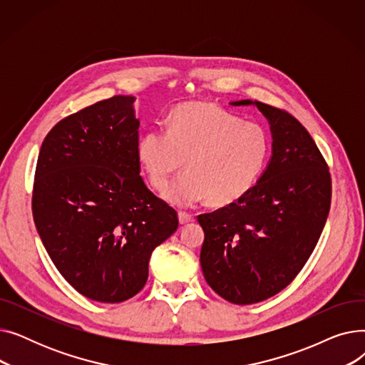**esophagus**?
<instances>
[{"instance_id":"esophagus-1","label":"esophagus","mask_w":365,"mask_h":365,"mask_svg":"<svg viewBox=\"0 0 365 365\" xmlns=\"http://www.w3.org/2000/svg\"><path fill=\"white\" fill-rule=\"evenodd\" d=\"M194 220H195V217L192 215H189L186 212H179V222H180V225H186V223H190V222H194Z\"/></svg>"}]
</instances>
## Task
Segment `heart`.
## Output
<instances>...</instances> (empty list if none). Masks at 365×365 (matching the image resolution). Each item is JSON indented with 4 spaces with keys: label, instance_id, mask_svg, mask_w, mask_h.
I'll list each match as a JSON object with an SVG mask.
<instances>
[{
    "label": "heart",
    "instance_id": "b5f03b06",
    "mask_svg": "<svg viewBox=\"0 0 365 365\" xmlns=\"http://www.w3.org/2000/svg\"><path fill=\"white\" fill-rule=\"evenodd\" d=\"M271 140L256 123H242L237 115L207 102L178 106L168 130L150 128L138 142V158L152 187L163 190L183 170L164 197L179 207L208 198L225 207L245 197L266 167Z\"/></svg>",
    "mask_w": 365,
    "mask_h": 365
}]
</instances>
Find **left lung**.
Returning a JSON list of instances; mask_svg holds the SVG:
<instances>
[{"instance_id": "left-lung-1", "label": "left lung", "mask_w": 365, "mask_h": 365, "mask_svg": "<svg viewBox=\"0 0 365 365\" xmlns=\"http://www.w3.org/2000/svg\"><path fill=\"white\" fill-rule=\"evenodd\" d=\"M272 133V157L240 201L198 216L208 285L225 300L252 304L284 290L308 262L331 202L329 165L293 115L257 101Z\"/></svg>"}]
</instances>
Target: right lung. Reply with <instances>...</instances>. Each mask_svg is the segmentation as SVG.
Wrapping results in <instances>:
<instances>
[{"label": "right lung", "instance_id": "add662e5", "mask_svg": "<svg viewBox=\"0 0 365 365\" xmlns=\"http://www.w3.org/2000/svg\"><path fill=\"white\" fill-rule=\"evenodd\" d=\"M133 103L113 96L57 123L35 170L32 215L50 259L76 292L102 303L138 294L152 252L179 226L140 176Z\"/></svg>", "mask_w": 365, "mask_h": 365}]
</instances>
